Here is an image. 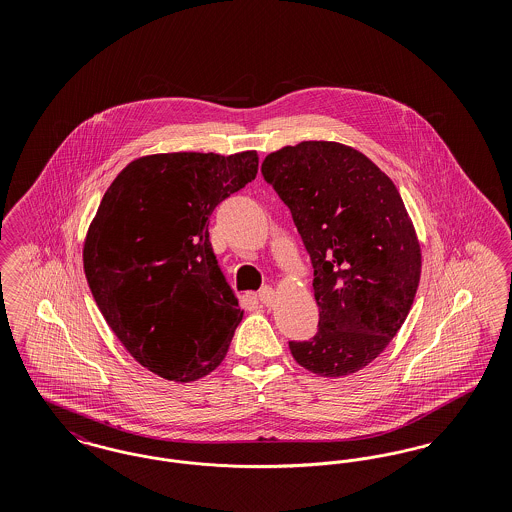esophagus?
I'll return each instance as SVG.
<instances>
[{
    "label": "esophagus",
    "instance_id": "esophagus-1",
    "mask_svg": "<svg viewBox=\"0 0 512 512\" xmlns=\"http://www.w3.org/2000/svg\"><path fill=\"white\" fill-rule=\"evenodd\" d=\"M259 301L265 305V307H272L274 303V290L270 286H265L261 292H259Z\"/></svg>",
    "mask_w": 512,
    "mask_h": 512
}]
</instances>
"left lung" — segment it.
<instances>
[{"mask_svg":"<svg viewBox=\"0 0 512 512\" xmlns=\"http://www.w3.org/2000/svg\"><path fill=\"white\" fill-rule=\"evenodd\" d=\"M311 257L317 334L290 341L293 359L324 378L372 363L411 311L420 245L395 184L366 155L301 142L263 161Z\"/></svg>","mask_w":512,"mask_h":512,"instance_id":"1","label":"left lung"}]
</instances>
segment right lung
<instances>
[{"label":"right lung","instance_id":"obj_1","mask_svg":"<svg viewBox=\"0 0 512 512\" xmlns=\"http://www.w3.org/2000/svg\"><path fill=\"white\" fill-rule=\"evenodd\" d=\"M257 169V151L147 155L99 203L84 244L90 290L126 351L165 380L215 370L244 318L207 228Z\"/></svg>","mask_w":512,"mask_h":512}]
</instances>
